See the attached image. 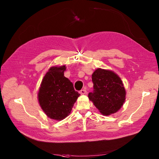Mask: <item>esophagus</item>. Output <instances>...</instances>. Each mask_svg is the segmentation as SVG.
Segmentation results:
<instances>
[{"mask_svg":"<svg viewBox=\"0 0 159 159\" xmlns=\"http://www.w3.org/2000/svg\"><path fill=\"white\" fill-rule=\"evenodd\" d=\"M86 93H87L86 89H81L80 91V93L82 94V95H85Z\"/></svg>","mask_w":159,"mask_h":159,"instance_id":"esophagus-1","label":"esophagus"}]
</instances>
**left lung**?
<instances>
[{
    "instance_id": "obj_1",
    "label": "left lung",
    "mask_w": 159,
    "mask_h": 159,
    "mask_svg": "<svg viewBox=\"0 0 159 159\" xmlns=\"http://www.w3.org/2000/svg\"><path fill=\"white\" fill-rule=\"evenodd\" d=\"M93 91L88 97L104 116L116 113L123 105L126 91L120 78L112 71L98 68L92 74Z\"/></svg>"
}]
</instances>
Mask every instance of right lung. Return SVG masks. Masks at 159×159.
Listing matches in <instances>:
<instances>
[{"mask_svg":"<svg viewBox=\"0 0 159 159\" xmlns=\"http://www.w3.org/2000/svg\"><path fill=\"white\" fill-rule=\"evenodd\" d=\"M66 66L52 67L43 77L38 93L42 110L48 117L61 120L72 111L80 93L74 90L73 83L64 76Z\"/></svg>","mask_w":159,"mask_h":159,"instance_id":"add662e5","label":"right lung"}]
</instances>
